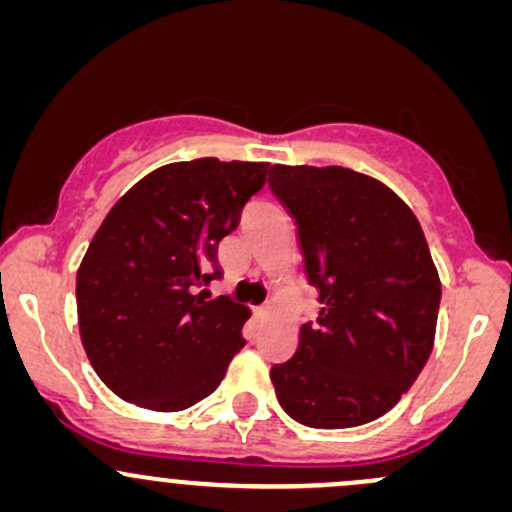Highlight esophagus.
Returning a JSON list of instances; mask_svg holds the SVG:
<instances>
[{
  "mask_svg": "<svg viewBox=\"0 0 512 512\" xmlns=\"http://www.w3.org/2000/svg\"><path fill=\"white\" fill-rule=\"evenodd\" d=\"M269 308H272L269 303H262V306H257V316H267Z\"/></svg>",
  "mask_w": 512,
  "mask_h": 512,
  "instance_id": "esophagus-1",
  "label": "esophagus"
}]
</instances>
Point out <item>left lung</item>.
Segmentation results:
<instances>
[{"instance_id": "obj_1", "label": "left lung", "mask_w": 512, "mask_h": 512, "mask_svg": "<svg viewBox=\"0 0 512 512\" xmlns=\"http://www.w3.org/2000/svg\"><path fill=\"white\" fill-rule=\"evenodd\" d=\"M269 187L294 216L308 282L323 303L299 347L274 364L286 413L320 430L355 428L391 411L435 342L440 277L413 211L347 167H269Z\"/></svg>"}]
</instances>
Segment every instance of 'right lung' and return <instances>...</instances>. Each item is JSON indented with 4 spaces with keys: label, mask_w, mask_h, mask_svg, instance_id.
<instances>
[{
    "label": "right lung",
    "mask_w": 512,
    "mask_h": 512,
    "mask_svg": "<svg viewBox=\"0 0 512 512\" xmlns=\"http://www.w3.org/2000/svg\"><path fill=\"white\" fill-rule=\"evenodd\" d=\"M267 167L172 162L106 213L77 269V318L94 372L121 398L184 411L221 384L250 311L206 286L223 274L218 243L265 187Z\"/></svg>",
    "instance_id": "add662e5"
}]
</instances>
